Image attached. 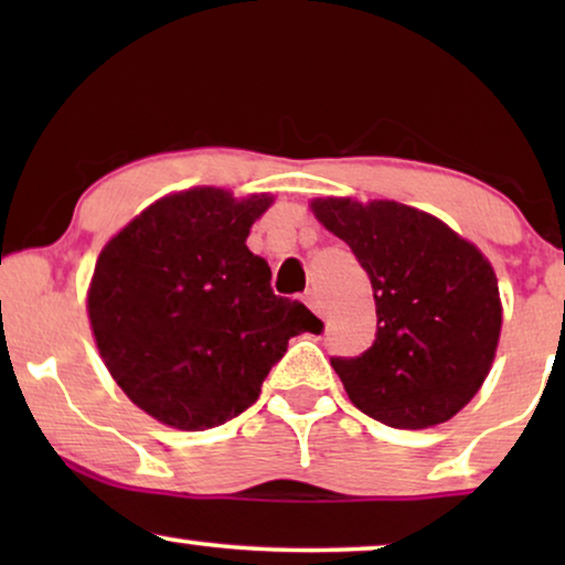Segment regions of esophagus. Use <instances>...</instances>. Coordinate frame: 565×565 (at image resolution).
Masks as SVG:
<instances>
[{"mask_svg":"<svg viewBox=\"0 0 565 565\" xmlns=\"http://www.w3.org/2000/svg\"><path fill=\"white\" fill-rule=\"evenodd\" d=\"M306 303H308V308H311V311H313L316 316H323V303H321L319 292L308 290V292H306Z\"/></svg>","mask_w":565,"mask_h":565,"instance_id":"1","label":"esophagus"}]
</instances>
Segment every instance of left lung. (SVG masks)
Instances as JSON below:
<instances>
[{
	"mask_svg": "<svg viewBox=\"0 0 565 565\" xmlns=\"http://www.w3.org/2000/svg\"><path fill=\"white\" fill-rule=\"evenodd\" d=\"M311 207L373 285L375 342L358 358H331L347 396L396 429L447 422L481 388L499 344L491 265L435 215L393 200L327 198Z\"/></svg>",
	"mask_w": 565,
	"mask_h": 565,
	"instance_id": "left-lung-1",
	"label": "left lung"
}]
</instances>
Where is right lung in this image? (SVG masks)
Instances as JSON below:
<instances>
[{"label":"right lung","instance_id":"right-lung-1","mask_svg":"<svg viewBox=\"0 0 565 565\" xmlns=\"http://www.w3.org/2000/svg\"><path fill=\"white\" fill-rule=\"evenodd\" d=\"M273 198L195 188L161 198L110 238L89 285V321L115 383L169 427H218L259 398L290 337L323 323L275 296L246 249Z\"/></svg>","mask_w":565,"mask_h":565}]
</instances>
